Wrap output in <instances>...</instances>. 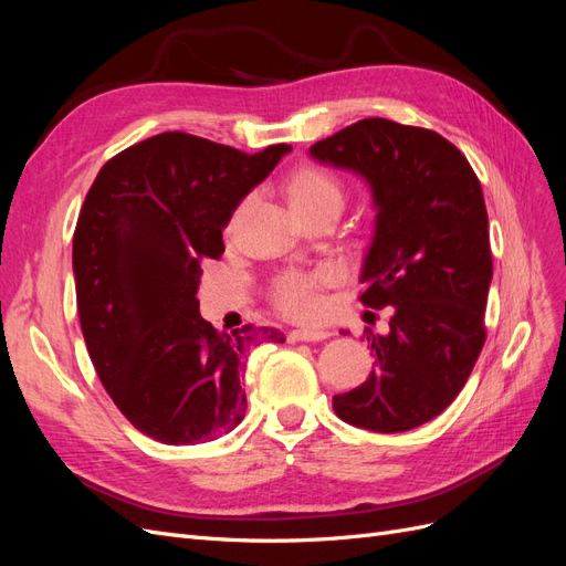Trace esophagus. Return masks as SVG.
<instances>
[{
	"mask_svg": "<svg viewBox=\"0 0 566 566\" xmlns=\"http://www.w3.org/2000/svg\"><path fill=\"white\" fill-rule=\"evenodd\" d=\"M328 337V333L325 331H290L287 333V342H321V339H325Z\"/></svg>",
	"mask_w": 566,
	"mask_h": 566,
	"instance_id": "obj_1",
	"label": "esophagus"
}]
</instances>
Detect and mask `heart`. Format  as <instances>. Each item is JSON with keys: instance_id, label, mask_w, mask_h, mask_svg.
Segmentation results:
<instances>
[{"instance_id": "obj_1", "label": "heart", "mask_w": 566, "mask_h": 566, "mask_svg": "<svg viewBox=\"0 0 566 566\" xmlns=\"http://www.w3.org/2000/svg\"><path fill=\"white\" fill-rule=\"evenodd\" d=\"M287 198L300 217H310L325 208H342L345 205V186L331 169L304 165L290 175ZM337 276L339 273L333 264L290 269L281 273L271 287L273 306L287 318H312L323 306V290L333 285Z\"/></svg>"}]
</instances>
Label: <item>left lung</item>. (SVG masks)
<instances>
[{
	"label": "left lung",
	"instance_id": "8db88e82",
	"mask_svg": "<svg viewBox=\"0 0 566 566\" xmlns=\"http://www.w3.org/2000/svg\"><path fill=\"white\" fill-rule=\"evenodd\" d=\"M312 156L370 181L378 221L358 300L394 306L389 335L368 337L370 378L333 408L373 432L413 430L451 406L486 342L493 262L482 184L441 134L385 117L321 139Z\"/></svg>",
	"mask_w": 566,
	"mask_h": 566
}]
</instances>
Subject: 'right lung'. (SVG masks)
Returning a JSON list of instances; mask_svg holds the SVG:
<instances>
[{"instance_id":"obj_1","label":"right lung","mask_w":566,"mask_h":566,"mask_svg":"<svg viewBox=\"0 0 566 566\" xmlns=\"http://www.w3.org/2000/svg\"><path fill=\"white\" fill-rule=\"evenodd\" d=\"M287 150L163 132L113 156L84 198L73 238L82 335L119 413L150 439L179 447L231 432L245 416L250 349L285 342L250 323L219 333L196 295L238 202Z\"/></svg>"}]
</instances>
